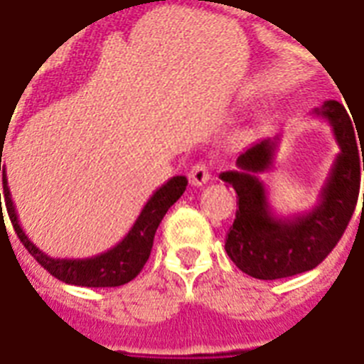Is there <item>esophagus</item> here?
Returning <instances> with one entry per match:
<instances>
[{
	"instance_id": "1",
	"label": "esophagus",
	"mask_w": 364,
	"mask_h": 364,
	"mask_svg": "<svg viewBox=\"0 0 364 364\" xmlns=\"http://www.w3.org/2000/svg\"><path fill=\"white\" fill-rule=\"evenodd\" d=\"M208 180H210V171H208L207 163H203V161L196 163L190 171V184L199 188V186L207 184Z\"/></svg>"
}]
</instances>
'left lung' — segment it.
<instances>
[{"instance_id":"8db88e82","label":"left lung","mask_w":364,"mask_h":364,"mask_svg":"<svg viewBox=\"0 0 364 364\" xmlns=\"http://www.w3.org/2000/svg\"><path fill=\"white\" fill-rule=\"evenodd\" d=\"M311 114L328 121L340 154L332 163L319 201L311 210L277 216L260 173L273 168L281 136L264 138L239 154L237 168L220 178L237 193V213L226 237V252L233 264L255 279L292 277L309 272L325 260L346 232L353 216L360 188L363 138L353 121L336 100H326ZM364 208V201H363Z\"/></svg>"}]
</instances>
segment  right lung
Segmentation results:
<instances>
[{"instance_id": "add662e5", "label": "right lung", "mask_w": 364, "mask_h": 364, "mask_svg": "<svg viewBox=\"0 0 364 364\" xmlns=\"http://www.w3.org/2000/svg\"><path fill=\"white\" fill-rule=\"evenodd\" d=\"M0 171L4 174V193H0L5 199V207L9 214L11 224L15 228L16 235L26 247L28 252L41 264V266L60 279L62 283L77 284V287H121L136 277L140 269L144 267L146 260L150 258L151 247H154V237L163 216L167 210L178 201L180 196L186 191L188 178L186 176H173L165 182L161 188L154 191V196L144 205L142 213L138 214L136 222L132 224L125 237L119 243L112 247L106 252H100L91 258H50L39 250L36 245L28 239V235L22 230L18 216H16L15 203L11 199L9 186H7V174H5V165H1L0 154ZM1 213V205H0Z\"/></svg>"}]
</instances>
